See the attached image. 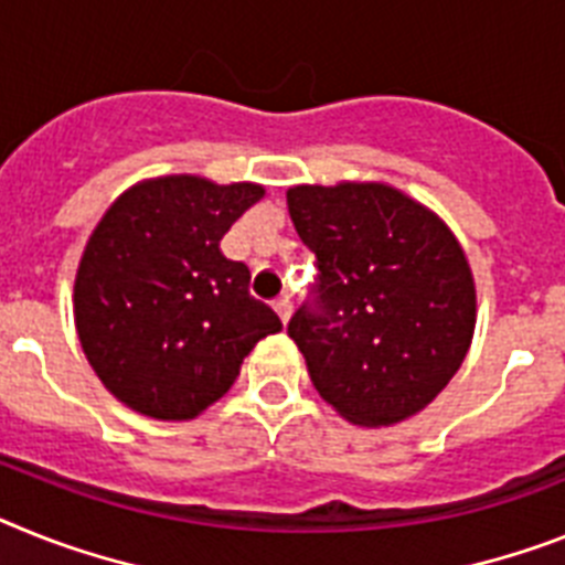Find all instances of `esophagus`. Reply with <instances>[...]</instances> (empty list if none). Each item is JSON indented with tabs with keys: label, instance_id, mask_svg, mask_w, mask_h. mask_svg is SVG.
Returning <instances> with one entry per match:
<instances>
[{
	"label": "esophagus",
	"instance_id": "34e87169",
	"mask_svg": "<svg viewBox=\"0 0 565 565\" xmlns=\"http://www.w3.org/2000/svg\"><path fill=\"white\" fill-rule=\"evenodd\" d=\"M275 312H278V319L284 321V324H287V321H290V316H292V301H290V296H281V298H275Z\"/></svg>",
	"mask_w": 565,
	"mask_h": 565
}]
</instances>
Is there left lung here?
<instances>
[{"label": "left lung", "instance_id": "left-lung-1", "mask_svg": "<svg viewBox=\"0 0 565 565\" xmlns=\"http://www.w3.org/2000/svg\"><path fill=\"white\" fill-rule=\"evenodd\" d=\"M287 210L319 269L287 324L319 396L364 428L419 414L459 371L477 321L454 232L382 183L292 186Z\"/></svg>", "mask_w": 565, "mask_h": 565}]
</instances>
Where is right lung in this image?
<instances>
[{"label":"right lung","mask_w":565,"mask_h":565,"mask_svg":"<svg viewBox=\"0 0 565 565\" xmlns=\"http://www.w3.org/2000/svg\"><path fill=\"white\" fill-rule=\"evenodd\" d=\"M255 183L192 174L137 183L103 215L74 284L85 359L108 391L151 419H192L238 379L244 355L281 319L249 296V269L221 238Z\"/></svg>","instance_id":"add662e5"}]
</instances>
